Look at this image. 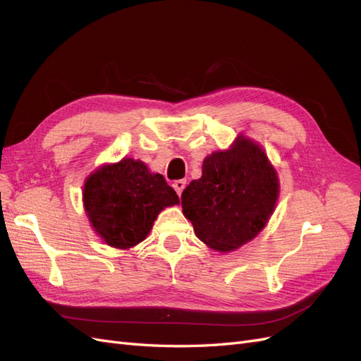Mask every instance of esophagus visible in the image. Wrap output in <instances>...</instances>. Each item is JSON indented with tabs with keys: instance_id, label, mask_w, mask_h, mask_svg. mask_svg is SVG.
<instances>
[{
	"instance_id": "esophagus-1",
	"label": "esophagus",
	"mask_w": 361,
	"mask_h": 361,
	"mask_svg": "<svg viewBox=\"0 0 361 361\" xmlns=\"http://www.w3.org/2000/svg\"><path fill=\"white\" fill-rule=\"evenodd\" d=\"M185 185H187V180L185 179H180V180H176L173 183V188L176 190V192L180 195L182 194V191H183V188H185Z\"/></svg>"
}]
</instances>
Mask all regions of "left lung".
Masks as SVG:
<instances>
[{"label": "left lung", "instance_id": "left-lung-1", "mask_svg": "<svg viewBox=\"0 0 361 361\" xmlns=\"http://www.w3.org/2000/svg\"><path fill=\"white\" fill-rule=\"evenodd\" d=\"M280 183L265 150L238 135L203 161L202 178L182 192L183 215L207 247L228 253L256 238L276 209Z\"/></svg>", "mask_w": 361, "mask_h": 361}]
</instances>
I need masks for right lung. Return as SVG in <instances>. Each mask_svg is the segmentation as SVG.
<instances>
[{
	"mask_svg": "<svg viewBox=\"0 0 361 361\" xmlns=\"http://www.w3.org/2000/svg\"><path fill=\"white\" fill-rule=\"evenodd\" d=\"M82 203L93 231L118 250L145 241L158 214L179 204V197L159 173L140 159L104 164L84 182Z\"/></svg>",
	"mask_w": 361,
	"mask_h": 361,
	"instance_id": "add662e5",
	"label": "right lung"
}]
</instances>
